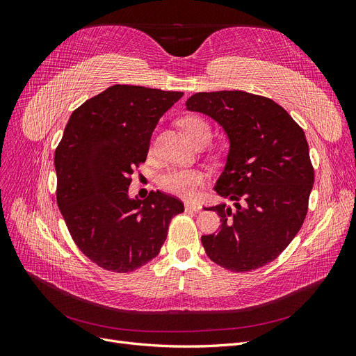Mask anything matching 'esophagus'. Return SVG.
Segmentation results:
<instances>
[{
	"label": "esophagus",
	"instance_id": "1",
	"mask_svg": "<svg viewBox=\"0 0 356 356\" xmlns=\"http://www.w3.org/2000/svg\"><path fill=\"white\" fill-rule=\"evenodd\" d=\"M200 211H202V208L199 207V204H193V203H187V204H186V212L199 213Z\"/></svg>",
	"mask_w": 356,
	"mask_h": 356
}]
</instances>
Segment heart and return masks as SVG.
<instances>
[{
  "instance_id": "b5f03b06",
  "label": "heart",
  "mask_w": 356,
  "mask_h": 356,
  "mask_svg": "<svg viewBox=\"0 0 356 356\" xmlns=\"http://www.w3.org/2000/svg\"><path fill=\"white\" fill-rule=\"evenodd\" d=\"M186 135L196 143L202 136L211 138V126L200 117L190 115L181 120ZM207 181V174L199 169H170L159 178L160 188L182 199L196 197L199 187Z\"/></svg>"
}]
</instances>
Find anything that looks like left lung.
I'll return each mask as SVG.
<instances>
[{"label": "left lung", "mask_w": 356, "mask_h": 356, "mask_svg": "<svg viewBox=\"0 0 356 356\" xmlns=\"http://www.w3.org/2000/svg\"><path fill=\"white\" fill-rule=\"evenodd\" d=\"M186 104L218 122L230 139L213 190L234 200V209L209 208L221 217V230L202 236L204 251L236 273L272 263L303 225L314 187L303 129L275 101L242 90L199 92Z\"/></svg>", "instance_id": "left-lung-1"}]
</instances>
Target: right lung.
Listing matches in <instances>:
<instances>
[{"mask_svg": "<svg viewBox=\"0 0 356 356\" xmlns=\"http://www.w3.org/2000/svg\"><path fill=\"white\" fill-rule=\"evenodd\" d=\"M115 84L75 110L55 152L56 200L75 245L105 270L134 272L160 252L184 203L161 191L129 199L160 117L182 98Z\"/></svg>", "mask_w": 356, "mask_h": 356, "instance_id": "add662e5", "label": "right lung"}]
</instances>
